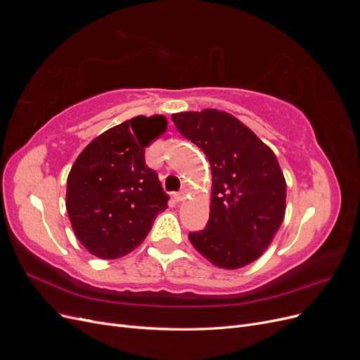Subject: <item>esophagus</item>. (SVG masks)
<instances>
[{
	"mask_svg": "<svg viewBox=\"0 0 360 360\" xmlns=\"http://www.w3.org/2000/svg\"><path fill=\"white\" fill-rule=\"evenodd\" d=\"M172 197H174V200H176L177 202H180V201H183L184 198H186V192H176V193H172Z\"/></svg>",
	"mask_w": 360,
	"mask_h": 360,
	"instance_id": "1",
	"label": "esophagus"
}]
</instances>
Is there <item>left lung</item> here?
I'll list each match as a JSON object with an SVG mask.
<instances>
[{"label": "left lung", "instance_id": "left-lung-1", "mask_svg": "<svg viewBox=\"0 0 360 360\" xmlns=\"http://www.w3.org/2000/svg\"><path fill=\"white\" fill-rule=\"evenodd\" d=\"M179 132L212 167L210 217L189 233L198 252L221 269H240L263 255L285 216L287 183L278 159L252 130L225 111L172 114Z\"/></svg>", "mask_w": 360, "mask_h": 360}]
</instances>
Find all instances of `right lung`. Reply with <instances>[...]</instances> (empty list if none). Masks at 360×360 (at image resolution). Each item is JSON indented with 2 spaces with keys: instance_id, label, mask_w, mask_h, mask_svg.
<instances>
[{
  "instance_id": "obj_1",
  "label": "right lung",
  "mask_w": 360,
  "mask_h": 360,
  "mask_svg": "<svg viewBox=\"0 0 360 360\" xmlns=\"http://www.w3.org/2000/svg\"><path fill=\"white\" fill-rule=\"evenodd\" d=\"M163 115H138L86 146L68 177L66 209L75 236L90 254L120 258L144 242L168 207L146 147L167 130Z\"/></svg>"
}]
</instances>
